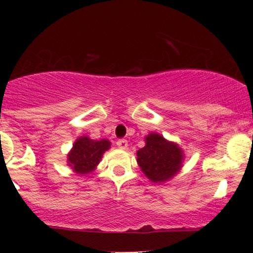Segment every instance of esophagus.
<instances>
[{"label": "esophagus", "mask_w": 253, "mask_h": 253, "mask_svg": "<svg viewBox=\"0 0 253 253\" xmlns=\"http://www.w3.org/2000/svg\"><path fill=\"white\" fill-rule=\"evenodd\" d=\"M116 145L119 146L121 150H126L127 147V140L126 139H119L116 141Z\"/></svg>", "instance_id": "1"}]
</instances>
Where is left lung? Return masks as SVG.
Masks as SVG:
<instances>
[{
    "mask_svg": "<svg viewBox=\"0 0 253 253\" xmlns=\"http://www.w3.org/2000/svg\"><path fill=\"white\" fill-rule=\"evenodd\" d=\"M183 154L174 143L158 133L146 137V145L137 152V162L152 182H165L182 167Z\"/></svg>",
    "mask_w": 253,
    "mask_h": 253,
    "instance_id": "1",
    "label": "left lung"
}]
</instances>
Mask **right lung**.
Here are the masks:
<instances>
[{"label": "right lung", "instance_id": "1", "mask_svg": "<svg viewBox=\"0 0 253 253\" xmlns=\"http://www.w3.org/2000/svg\"><path fill=\"white\" fill-rule=\"evenodd\" d=\"M109 147L110 141L106 139L93 140L87 137H81L68 155L69 166L78 174H87L96 167L102 154Z\"/></svg>", "mask_w": 253, "mask_h": 253}]
</instances>
